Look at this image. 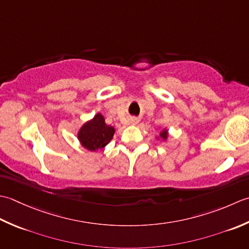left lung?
Listing matches in <instances>:
<instances>
[{"label": "left lung", "instance_id": "left-lung-1", "mask_svg": "<svg viewBox=\"0 0 249 249\" xmlns=\"http://www.w3.org/2000/svg\"><path fill=\"white\" fill-rule=\"evenodd\" d=\"M161 138L163 139V140H165V139L167 138V133H166V131H163V132H162V133H161Z\"/></svg>", "mask_w": 249, "mask_h": 249}]
</instances>
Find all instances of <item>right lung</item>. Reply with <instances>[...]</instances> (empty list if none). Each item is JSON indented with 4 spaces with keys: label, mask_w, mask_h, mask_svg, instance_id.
I'll list each match as a JSON object with an SVG mask.
<instances>
[{
    "label": "right lung",
    "mask_w": 249,
    "mask_h": 249,
    "mask_svg": "<svg viewBox=\"0 0 249 249\" xmlns=\"http://www.w3.org/2000/svg\"><path fill=\"white\" fill-rule=\"evenodd\" d=\"M114 133L115 129L113 126L106 124L103 116L98 114L92 120L82 126L78 139L85 148L95 151L107 145L113 139Z\"/></svg>",
    "instance_id": "1"
}]
</instances>
